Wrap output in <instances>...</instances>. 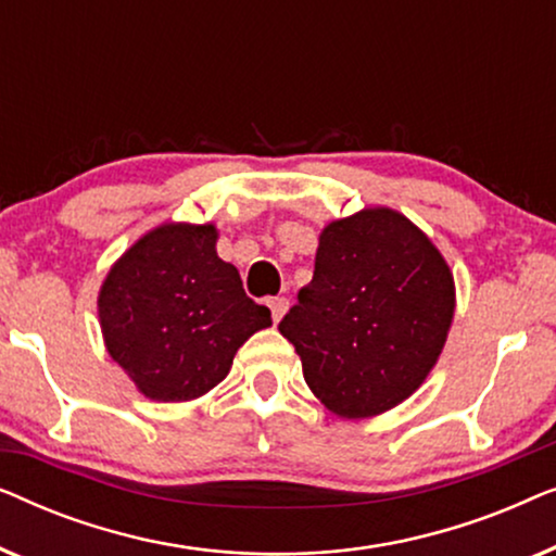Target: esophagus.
I'll return each mask as SVG.
<instances>
[{
    "mask_svg": "<svg viewBox=\"0 0 556 556\" xmlns=\"http://www.w3.org/2000/svg\"><path fill=\"white\" fill-rule=\"evenodd\" d=\"M268 306H270V314H273V321H280V318L286 316V311H288V299L286 295H276V299H270L268 301Z\"/></svg>",
    "mask_w": 556,
    "mask_h": 556,
    "instance_id": "1",
    "label": "esophagus"
}]
</instances>
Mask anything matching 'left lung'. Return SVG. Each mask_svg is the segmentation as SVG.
Wrapping results in <instances>:
<instances>
[{"label":"left lung","mask_w":556,"mask_h":556,"mask_svg":"<svg viewBox=\"0 0 556 556\" xmlns=\"http://www.w3.org/2000/svg\"><path fill=\"white\" fill-rule=\"evenodd\" d=\"M455 283L428 235L390 207L333 219L318 235L314 278L278 331L331 413L375 417L405 402L443 352Z\"/></svg>","instance_id":"obj_1"}]
</instances>
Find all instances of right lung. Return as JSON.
<instances>
[{"mask_svg": "<svg viewBox=\"0 0 556 556\" xmlns=\"http://www.w3.org/2000/svg\"><path fill=\"white\" fill-rule=\"evenodd\" d=\"M215 245V225L166 223L136 240L103 280L105 349L143 397H202L227 377L238 349L273 324Z\"/></svg>", "mask_w": 556, "mask_h": 556, "instance_id": "right-lung-1", "label": "right lung"}]
</instances>
